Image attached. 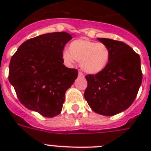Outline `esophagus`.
Listing matches in <instances>:
<instances>
[{"instance_id": "34e87169", "label": "esophagus", "mask_w": 151, "mask_h": 151, "mask_svg": "<svg viewBox=\"0 0 151 151\" xmlns=\"http://www.w3.org/2000/svg\"><path fill=\"white\" fill-rule=\"evenodd\" d=\"M78 77H79V78H85V75H84V73H81V72H79V73H78Z\"/></svg>"}]
</instances>
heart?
I'll list each match as a JSON object with an SVG mask.
<instances>
[{
	"instance_id": "obj_1",
	"label": "heart",
	"mask_w": 151,
	"mask_h": 151,
	"mask_svg": "<svg viewBox=\"0 0 151 151\" xmlns=\"http://www.w3.org/2000/svg\"><path fill=\"white\" fill-rule=\"evenodd\" d=\"M62 57L67 65H72L77 60L80 62L81 68L85 72L96 74L107 67L110 51L105 44L88 39H77L70 44L69 51H63Z\"/></svg>"
}]
</instances>
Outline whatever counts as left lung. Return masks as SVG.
<instances>
[{
	"label": "left lung",
	"instance_id": "1",
	"mask_svg": "<svg viewBox=\"0 0 151 151\" xmlns=\"http://www.w3.org/2000/svg\"><path fill=\"white\" fill-rule=\"evenodd\" d=\"M110 51L107 67L85 78V100L94 112L113 116L127 110L136 99L142 84L140 57L127 44L108 38H97Z\"/></svg>",
	"mask_w": 151,
	"mask_h": 151
}]
</instances>
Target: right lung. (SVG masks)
I'll return each instance as SVG.
<instances>
[{
    "label": "right lung",
    "instance_id": "right-lung-1",
    "mask_svg": "<svg viewBox=\"0 0 151 151\" xmlns=\"http://www.w3.org/2000/svg\"><path fill=\"white\" fill-rule=\"evenodd\" d=\"M71 39L66 32L41 34L23 42L12 55L8 80L27 109L46 117L61 113L66 90L78 75L76 69L65 66L62 57Z\"/></svg>",
    "mask_w": 151,
    "mask_h": 151
}]
</instances>
